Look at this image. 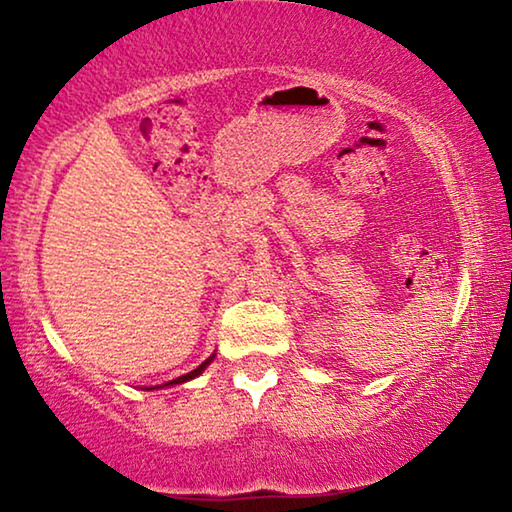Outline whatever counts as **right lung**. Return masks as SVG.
I'll return each mask as SVG.
<instances>
[{
	"label": "right lung",
	"mask_w": 512,
	"mask_h": 512,
	"mask_svg": "<svg viewBox=\"0 0 512 512\" xmlns=\"http://www.w3.org/2000/svg\"><path fill=\"white\" fill-rule=\"evenodd\" d=\"M214 356H216V354H212V356H209V359H207V361H202L198 368H195V370H191V373L181 375V377H177V380H170V382L160 384V387H149V389H146V391H151V389H163V387H174V384H184V382H191V380H195V377H198V375H202V373H205V368L209 366V363H212V361H214Z\"/></svg>",
	"instance_id": "right-lung-1"
}]
</instances>
